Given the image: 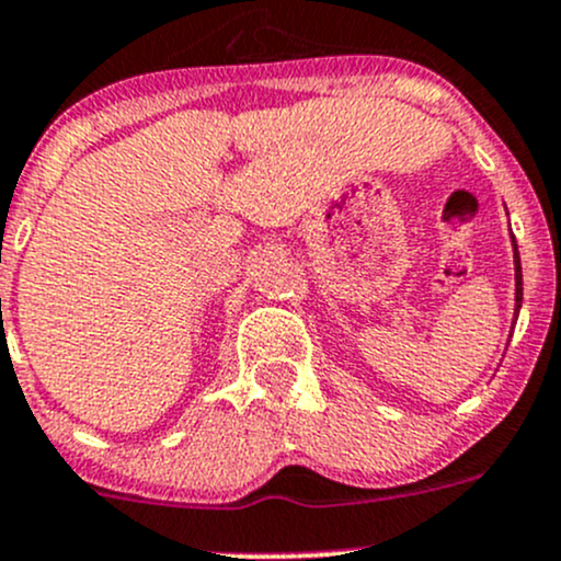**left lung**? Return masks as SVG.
<instances>
[{
	"label": "left lung",
	"mask_w": 561,
	"mask_h": 561,
	"mask_svg": "<svg viewBox=\"0 0 561 561\" xmlns=\"http://www.w3.org/2000/svg\"><path fill=\"white\" fill-rule=\"evenodd\" d=\"M511 244H513V265H516V309H513V325H516L518 312H522L524 279H522V257H518V244H516V236H513V233H511Z\"/></svg>",
	"instance_id": "8db88e82"
}]
</instances>
